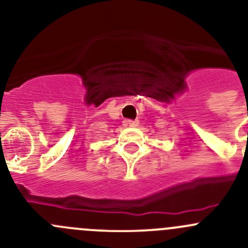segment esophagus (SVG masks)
<instances>
[{"label":"esophagus","mask_w":248,"mask_h":248,"mask_svg":"<svg viewBox=\"0 0 248 248\" xmlns=\"http://www.w3.org/2000/svg\"><path fill=\"white\" fill-rule=\"evenodd\" d=\"M127 124L131 127H137L139 124V121L138 120H127Z\"/></svg>","instance_id":"34e87169"}]
</instances>
